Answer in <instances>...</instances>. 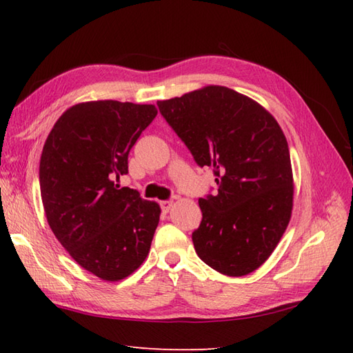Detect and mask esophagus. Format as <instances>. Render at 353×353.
I'll return each mask as SVG.
<instances>
[{
  "instance_id": "34e87169",
  "label": "esophagus",
  "mask_w": 353,
  "mask_h": 353,
  "mask_svg": "<svg viewBox=\"0 0 353 353\" xmlns=\"http://www.w3.org/2000/svg\"><path fill=\"white\" fill-rule=\"evenodd\" d=\"M161 208H162L163 212H168L170 209L172 208V200H162L161 201Z\"/></svg>"
}]
</instances>
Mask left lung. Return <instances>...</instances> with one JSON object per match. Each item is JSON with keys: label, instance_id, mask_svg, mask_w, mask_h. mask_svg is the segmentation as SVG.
<instances>
[{"label": "left lung", "instance_id": "1", "mask_svg": "<svg viewBox=\"0 0 353 353\" xmlns=\"http://www.w3.org/2000/svg\"><path fill=\"white\" fill-rule=\"evenodd\" d=\"M165 121L199 167H212L219 192L199 199L192 232L199 258L216 272L244 276L268 259L292 209L288 142L276 119L249 97L206 86L157 101Z\"/></svg>", "mask_w": 353, "mask_h": 353}]
</instances>
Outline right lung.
Masks as SVG:
<instances>
[{"label": "right lung", "instance_id": "1", "mask_svg": "<svg viewBox=\"0 0 353 353\" xmlns=\"http://www.w3.org/2000/svg\"><path fill=\"white\" fill-rule=\"evenodd\" d=\"M156 115L153 104L80 103L45 141L39 183L50 228L72 259L103 281L124 279L144 262L159 223L156 201L115 183Z\"/></svg>", "mask_w": 353, "mask_h": 353}]
</instances>
